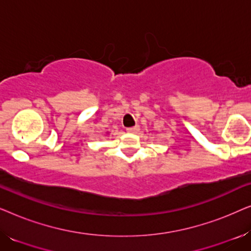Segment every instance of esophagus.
<instances>
[{
  "mask_svg": "<svg viewBox=\"0 0 251 251\" xmlns=\"http://www.w3.org/2000/svg\"><path fill=\"white\" fill-rule=\"evenodd\" d=\"M139 130V126H131V128H128L126 129V132L129 133H136L137 131Z\"/></svg>",
  "mask_w": 251,
  "mask_h": 251,
  "instance_id": "obj_1",
  "label": "esophagus"
}]
</instances>
